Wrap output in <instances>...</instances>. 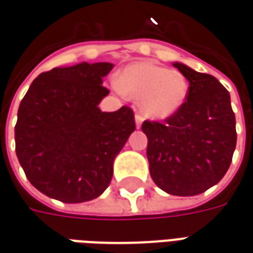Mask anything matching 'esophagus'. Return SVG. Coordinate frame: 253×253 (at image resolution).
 Wrapping results in <instances>:
<instances>
[{
    "instance_id": "esophagus-1",
    "label": "esophagus",
    "mask_w": 253,
    "mask_h": 253,
    "mask_svg": "<svg viewBox=\"0 0 253 253\" xmlns=\"http://www.w3.org/2000/svg\"><path fill=\"white\" fill-rule=\"evenodd\" d=\"M142 122H143V118L139 114H137L135 115V125H137V128H141V126H142Z\"/></svg>"
}]
</instances>
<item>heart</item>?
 Listing matches in <instances>:
<instances>
[{
    "label": "heart",
    "mask_w": 253,
    "mask_h": 253,
    "mask_svg": "<svg viewBox=\"0 0 253 253\" xmlns=\"http://www.w3.org/2000/svg\"><path fill=\"white\" fill-rule=\"evenodd\" d=\"M119 94L141 100L139 108L146 118L168 119L180 110L188 94V80L179 70L153 62H137L126 66L112 83Z\"/></svg>",
    "instance_id": "heart-1"
}]
</instances>
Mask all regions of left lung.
Wrapping results in <instances>:
<instances>
[{"label": "left lung", "mask_w": 253, "mask_h": 253, "mask_svg": "<svg viewBox=\"0 0 253 253\" xmlns=\"http://www.w3.org/2000/svg\"><path fill=\"white\" fill-rule=\"evenodd\" d=\"M190 83L180 110L163 123L145 121L146 156L153 181L170 195L192 196L215 186L228 172L236 149V118L230 94L206 73L180 62Z\"/></svg>", "instance_id": "8db88e82"}]
</instances>
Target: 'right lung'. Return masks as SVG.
I'll return each mask as SVG.
<instances>
[{
	"instance_id": "right-lung-1",
	"label": "right lung",
	"mask_w": 253,
	"mask_h": 253,
	"mask_svg": "<svg viewBox=\"0 0 253 253\" xmlns=\"http://www.w3.org/2000/svg\"><path fill=\"white\" fill-rule=\"evenodd\" d=\"M112 67L110 62L54 67L39 74L21 100L16 154L27 179L42 194L81 203L110 186L114 160L135 130L131 108H99L110 93L103 77Z\"/></svg>"
}]
</instances>
